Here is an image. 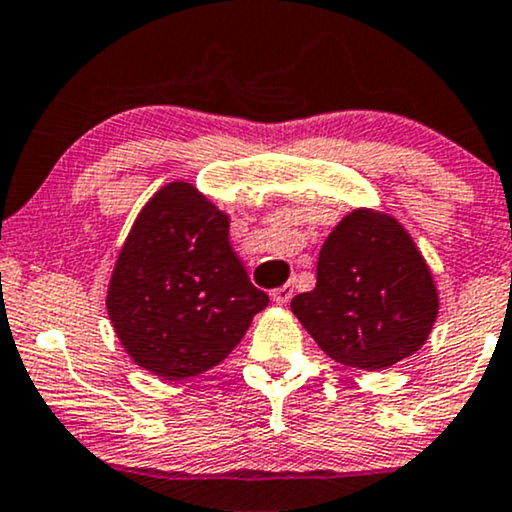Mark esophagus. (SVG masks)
Returning a JSON list of instances; mask_svg holds the SVG:
<instances>
[{
	"mask_svg": "<svg viewBox=\"0 0 512 512\" xmlns=\"http://www.w3.org/2000/svg\"><path fill=\"white\" fill-rule=\"evenodd\" d=\"M291 298H293V286H288V283L286 286H279L272 291V300L276 305H286Z\"/></svg>",
	"mask_w": 512,
	"mask_h": 512,
	"instance_id": "obj_1",
	"label": "esophagus"
}]
</instances>
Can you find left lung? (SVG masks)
<instances>
[{
	"label": "left lung",
	"instance_id": "1",
	"mask_svg": "<svg viewBox=\"0 0 512 512\" xmlns=\"http://www.w3.org/2000/svg\"><path fill=\"white\" fill-rule=\"evenodd\" d=\"M291 310L326 355L377 372L424 346L439 295L408 231L389 214L355 209L324 240L317 286Z\"/></svg>",
	"mask_w": 512,
	"mask_h": 512
}]
</instances>
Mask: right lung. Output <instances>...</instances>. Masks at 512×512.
<instances>
[{"label": "right lung", "mask_w": 512, "mask_h": 512, "mask_svg": "<svg viewBox=\"0 0 512 512\" xmlns=\"http://www.w3.org/2000/svg\"><path fill=\"white\" fill-rule=\"evenodd\" d=\"M267 303L231 250L229 217L190 183H169L147 202L107 293L128 355L171 381L219 365Z\"/></svg>", "instance_id": "right-lung-1"}]
</instances>
